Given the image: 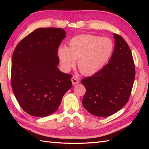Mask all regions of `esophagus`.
Instances as JSON below:
<instances>
[{
	"label": "esophagus",
	"mask_w": 149,
	"mask_h": 149,
	"mask_svg": "<svg viewBox=\"0 0 149 149\" xmlns=\"http://www.w3.org/2000/svg\"><path fill=\"white\" fill-rule=\"evenodd\" d=\"M71 81L72 82V84L74 85H75V84H77L78 83H79V79L76 77H75V76L72 77Z\"/></svg>",
	"instance_id": "34e87169"
}]
</instances>
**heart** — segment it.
Here are the masks:
<instances>
[{
	"label": "heart",
	"instance_id": "1",
	"mask_svg": "<svg viewBox=\"0 0 149 149\" xmlns=\"http://www.w3.org/2000/svg\"><path fill=\"white\" fill-rule=\"evenodd\" d=\"M113 44L110 39L91 34H81L73 37L68 48L60 47L58 55L62 68L69 71L78 60V68L86 75L95 74L102 69L111 58Z\"/></svg>",
	"mask_w": 149,
	"mask_h": 149
}]
</instances>
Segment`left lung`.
Returning a JSON list of instances; mask_svg holds the SVG:
<instances>
[{"label": "left lung", "mask_w": 149, "mask_h": 149, "mask_svg": "<svg viewBox=\"0 0 149 149\" xmlns=\"http://www.w3.org/2000/svg\"><path fill=\"white\" fill-rule=\"evenodd\" d=\"M115 45L108 63L81 83L86 88L83 105L97 116H109L128 102L135 78L132 52L123 38L114 34Z\"/></svg>", "instance_id": "left-lung-1"}]
</instances>
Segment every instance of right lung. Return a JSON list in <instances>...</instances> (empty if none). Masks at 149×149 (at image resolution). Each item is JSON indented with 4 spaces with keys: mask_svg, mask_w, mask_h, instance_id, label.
I'll return each mask as SVG.
<instances>
[{
    "mask_svg": "<svg viewBox=\"0 0 149 149\" xmlns=\"http://www.w3.org/2000/svg\"><path fill=\"white\" fill-rule=\"evenodd\" d=\"M65 34L61 28H38L14 50L12 89L19 105L30 115L43 117L54 113L72 86V75L57 67L58 48Z\"/></svg>",
    "mask_w": 149,
    "mask_h": 149,
    "instance_id": "obj_1",
    "label": "right lung"
}]
</instances>
